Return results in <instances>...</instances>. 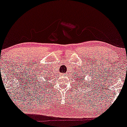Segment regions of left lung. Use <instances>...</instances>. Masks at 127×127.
I'll list each match as a JSON object with an SVG mask.
<instances>
[{
	"mask_svg": "<svg viewBox=\"0 0 127 127\" xmlns=\"http://www.w3.org/2000/svg\"><path fill=\"white\" fill-rule=\"evenodd\" d=\"M76 77H77V78H79V81H80V80H81V79H82V78H81V76H77L76 75ZM83 79V78H82ZM79 82H80V81H79Z\"/></svg>",
	"mask_w": 127,
	"mask_h": 127,
	"instance_id": "8db88e82",
	"label": "left lung"
}]
</instances>
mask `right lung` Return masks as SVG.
Returning <instances> with one entry per match:
<instances>
[{
  "mask_svg": "<svg viewBox=\"0 0 127 127\" xmlns=\"http://www.w3.org/2000/svg\"><path fill=\"white\" fill-rule=\"evenodd\" d=\"M45 78L44 77V79H45ZM47 78H48V76H46V78H45V79H47Z\"/></svg>",
  "mask_w": 127,
  "mask_h": 127,
  "instance_id": "right-lung-1",
  "label": "right lung"
}]
</instances>
